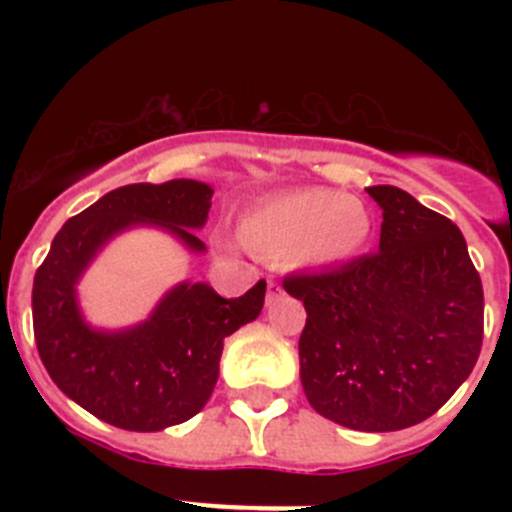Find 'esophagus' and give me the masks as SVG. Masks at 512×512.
<instances>
[{"instance_id":"34e87169","label":"esophagus","mask_w":512,"mask_h":512,"mask_svg":"<svg viewBox=\"0 0 512 512\" xmlns=\"http://www.w3.org/2000/svg\"><path fill=\"white\" fill-rule=\"evenodd\" d=\"M277 299H282V287L277 285V282H267V294H265V304L267 307H272V304L277 302Z\"/></svg>"}]
</instances>
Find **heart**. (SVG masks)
Wrapping results in <instances>:
<instances>
[{"instance_id": "b5f03b06", "label": "heart", "mask_w": 512, "mask_h": 512, "mask_svg": "<svg viewBox=\"0 0 512 512\" xmlns=\"http://www.w3.org/2000/svg\"><path fill=\"white\" fill-rule=\"evenodd\" d=\"M374 232L369 205L332 188H294L247 210L240 237L270 260L304 270H329L361 255Z\"/></svg>"}]
</instances>
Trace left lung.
Instances as JSON below:
<instances>
[{"label": "left lung", "mask_w": 512, "mask_h": 512, "mask_svg": "<svg viewBox=\"0 0 512 512\" xmlns=\"http://www.w3.org/2000/svg\"><path fill=\"white\" fill-rule=\"evenodd\" d=\"M381 208L379 252L292 275L307 309L299 379L317 414L366 433L436 414L476 366L483 287L463 232L394 185L366 188Z\"/></svg>", "instance_id": "1"}]
</instances>
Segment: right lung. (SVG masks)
<instances>
[{"mask_svg":"<svg viewBox=\"0 0 512 512\" xmlns=\"http://www.w3.org/2000/svg\"><path fill=\"white\" fill-rule=\"evenodd\" d=\"M213 193L190 178L111 190L66 220L36 270L32 314L41 361L71 401L111 426L148 433L193 418L213 394L225 339L260 317L265 280L237 299L220 297L208 282L183 280L146 319L118 329L96 327L81 309V277L123 232L153 227L203 255L208 247L195 230L208 223Z\"/></svg>","mask_w":512,"mask_h":512,"instance_id":"add662e5","label":"right lung"}]
</instances>
